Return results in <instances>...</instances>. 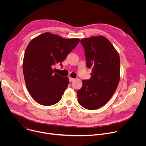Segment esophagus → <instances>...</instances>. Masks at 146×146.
<instances>
[{
	"instance_id": "1",
	"label": "esophagus",
	"mask_w": 146,
	"mask_h": 146,
	"mask_svg": "<svg viewBox=\"0 0 146 146\" xmlns=\"http://www.w3.org/2000/svg\"><path fill=\"white\" fill-rule=\"evenodd\" d=\"M69 81H70V82H72L74 80V78H73L71 77H69Z\"/></svg>"
}]
</instances>
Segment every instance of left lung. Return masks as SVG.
<instances>
[{
    "label": "left lung",
    "mask_w": 146,
    "mask_h": 146,
    "mask_svg": "<svg viewBox=\"0 0 146 146\" xmlns=\"http://www.w3.org/2000/svg\"><path fill=\"white\" fill-rule=\"evenodd\" d=\"M87 66L92 69L90 80H82V86L77 90L80 105L88 110L102 107L110 99L116 90L120 78L119 54L103 36L82 39Z\"/></svg>",
    "instance_id": "left-lung-1"
}]
</instances>
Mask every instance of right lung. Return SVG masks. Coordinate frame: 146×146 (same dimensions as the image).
<instances>
[{
    "mask_svg": "<svg viewBox=\"0 0 146 146\" xmlns=\"http://www.w3.org/2000/svg\"><path fill=\"white\" fill-rule=\"evenodd\" d=\"M79 41L46 32L29 43L23 60L24 76L29 93L40 105L51 106L61 99L69 78L54 73L52 67L64 60Z\"/></svg>",
    "mask_w": 146,
    "mask_h": 146,
    "instance_id": "obj_1",
    "label": "right lung"
}]
</instances>
